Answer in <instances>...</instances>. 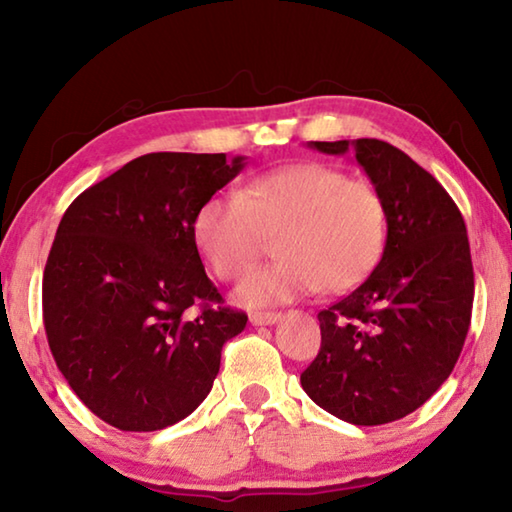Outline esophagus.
<instances>
[{
  "label": "esophagus",
  "instance_id": "obj_1",
  "mask_svg": "<svg viewBox=\"0 0 512 512\" xmlns=\"http://www.w3.org/2000/svg\"><path fill=\"white\" fill-rule=\"evenodd\" d=\"M280 318H282V314H277V311H255V314H250V323H253L255 327L257 325H273Z\"/></svg>",
  "mask_w": 512,
  "mask_h": 512
}]
</instances>
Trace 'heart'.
I'll return each mask as SVG.
<instances>
[{
  "label": "heart",
  "instance_id": "b5f03b06",
  "mask_svg": "<svg viewBox=\"0 0 512 512\" xmlns=\"http://www.w3.org/2000/svg\"><path fill=\"white\" fill-rule=\"evenodd\" d=\"M386 232L377 189L323 162L259 173L239 196L207 198L194 216L196 246L225 282L244 280L275 237L280 259L237 291L248 307L359 287L379 264Z\"/></svg>",
  "mask_w": 512,
  "mask_h": 512
}]
</instances>
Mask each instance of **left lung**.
Listing matches in <instances>:
<instances>
[{"instance_id":"obj_1","label":"left lung","mask_w":512,"mask_h":512,"mask_svg":"<svg viewBox=\"0 0 512 512\" xmlns=\"http://www.w3.org/2000/svg\"><path fill=\"white\" fill-rule=\"evenodd\" d=\"M350 149L386 207V246L350 296L323 309L318 357L300 375L320 409L350 424L400 420L452 375L472 318L474 271L461 212L443 185L381 140L309 142Z\"/></svg>"}]
</instances>
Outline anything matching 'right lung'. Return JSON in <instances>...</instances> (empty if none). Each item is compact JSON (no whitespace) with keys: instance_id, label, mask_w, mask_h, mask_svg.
Instances as JSON below:
<instances>
[{"instance_id":"1","label":"right lung","mask_w":512,"mask_h":512,"mask_svg":"<svg viewBox=\"0 0 512 512\" xmlns=\"http://www.w3.org/2000/svg\"><path fill=\"white\" fill-rule=\"evenodd\" d=\"M225 153H146L67 207L42 277L51 354L88 409L121 431L187 418L219 375L244 311L223 307L194 216L244 169ZM202 307L196 319L184 311Z\"/></svg>"}]
</instances>
